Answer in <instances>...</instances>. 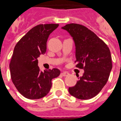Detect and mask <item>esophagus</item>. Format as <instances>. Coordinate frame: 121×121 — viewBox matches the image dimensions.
<instances>
[{
	"instance_id": "1",
	"label": "esophagus",
	"mask_w": 121,
	"mask_h": 121,
	"mask_svg": "<svg viewBox=\"0 0 121 121\" xmlns=\"http://www.w3.org/2000/svg\"><path fill=\"white\" fill-rule=\"evenodd\" d=\"M61 76H68L69 75V72H63L61 73Z\"/></svg>"
}]
</instances>
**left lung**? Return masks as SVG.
Masks as SVG:
<instances>
[{
	"label": "left lung",
	"instance_id": "8db88e82",
	"mask_svg": "<svg viewBox=\"0 0 121 121\" xmlns=\"http://www.w3.org/2000/svg\"><path fill=\"white\" fill-rule=\"evenodd\" d=\"M61 29L73 38L76 67L84 70L83 76L79 78L76 85L69 87V92L78 99H91L99 94L109 78L112 69L110 49L103 40L84 26L69 24Z\"/></svg>",
	"mask_w": 121,
	"mask_h": 121
}]
</instances>
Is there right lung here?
<instances>
[{"mask_svg":"<svg viewBox=\"0 0 121 121\" xmlns=\"http://www.w3.org/2000/svg\"><path fill=\"white\" fill-rule=\"evenodd\" d=\"M59 24L34 27L15 45L9 64L11 79L21 94L29 99L42 98L49 92L52 79L60 74L58 69L41 71L38 58L44 54L50 34Z\"/></svg>","mask_w":121,"mask_h":121,"instance_id":"1","label":"right lung"}]
</instances>
